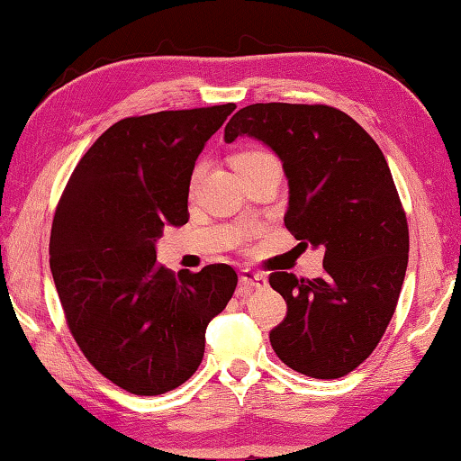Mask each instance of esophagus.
<instances>
[{
    "label": "esophagus",
    "mask_w": 461,
    "mask_h": 461,
    "mask_svg": "<svg viewBox=\"0 0 461 461\" xmlns=\"http://www.w3.org/2000/svg\"><path fill=\"white\" fill-rule=\"evenodd\" d=\"M240 286L244 293H252L258 291V288L267 286V276L262 272H254V270H241L240 275Z\"/></svg>",
    "instance_id": "obj_1"
}]
</instances>
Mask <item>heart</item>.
<instances>
[{
    "mask_svg": "<svg viewBox=\"0 0 461 461\" xmlns=\"http://www.w3.org/2000/svg\"><path fill=\"white\" fill-rule=\"evenodd\" d=\"M268 158H272L268 152L254 150V148H249V150H244V152L236 154V158H233V167L240 168V167H244V165H252V162H260V160H268ZM199 170H201V165H197V168H194L193 178L199 175Z\"/></svg>",
    "mask_w": 461,
    "mask_h": 461,
    "instance_id": "obj_1",
    "label": "heart"
}]
</instances>
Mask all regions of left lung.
<instances>
[{
	"label": "left lung",
	"instance_id": "obj_1",
	"mask_svg": "<svg viewBox=\"0 0 461 461\" xmlns=\"http://www.w3.org/2000/svg\"><path fill=\"white\" fill-rule=\"evenodd\" d=\"M252 136L283 160L285 225L299 246L323 248L321 278L272 272L286 317L270 343L288 368L341 378L384 335L409 262V225L378 144L330 105L254 104L225 126V142Z\"/></svg>",
	"mask_w": 461,
	"mask_h": 461
}]
</instances>
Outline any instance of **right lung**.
<instances>
[{
	"label": "right lung",
	"instance_id": "right-lung-1",
	"mask_svg": "<svg viewBox=\"0 0 461 461\" xmlns=\"http://www.w3.org/2000/svg\"><path fill=\"white\" fill-rule=\"evenodd\" d=\"M233 104L136 115L85 152L60 194L50 270L67 325L93 368L131 394L175 390L199 368L205 330L238 285L228 264L156 262L167 225H185L194 160Z\"/></svg>",
	"mask_w": 461,
	"mask_h": 461
}]
</instances>
